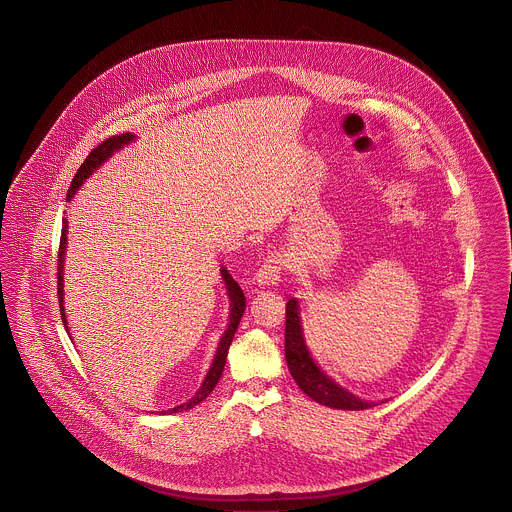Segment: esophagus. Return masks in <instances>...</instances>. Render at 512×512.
I'll return each instance as SVG.
<instances>
[{
	"label": "esophagus",
	"instance_id": "1",
	"mask_svg": "<svg viewBox=\"0 0 512 512\" xmlns=\"http://www.w3.org/2000/svg\"><path fill=\"white\" fill-rule=\"evenodd\" d=\"M280 274H282V256L278 252H274L264 260V264L256 272L254 284H258V286H276L280 282Z\"/></svg>",
	"mask_w": 512,
	"mask_h": 512
}]
</instances>
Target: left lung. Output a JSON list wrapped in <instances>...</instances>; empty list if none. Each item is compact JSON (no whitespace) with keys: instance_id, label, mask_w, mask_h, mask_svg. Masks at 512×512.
<instances>
[{"instance_id":"1","label":"left lung","mask_w":512,"mask_h":512,"mask_svg":"<svg viewBox=\"0 0 512 512\" xmlns=\"http://www.w3.org/2000/svg\"><path fill=\"white\" fill-rule=\"evenodd\" d=\"M286 363L288 369L298 383V387L312 397L316 403L332 407V409H347V411H361L369 409L375 403H367L361 397L353 395L340 383H336L324 369L316 363L312 357L306 340H304V328L300 318V304L296 298H292L286 304Z\"/></svg>"}]
</instances>
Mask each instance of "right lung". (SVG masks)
<instances>
[{"instance_id": "add662e5", "label": "right lung", "mask_w": 512, "mask_h": 512, "mask_svg": "<svg viewBox=\"0 0 512 512\" xmlns=\"http://www.w3.org/2000/svg\"><path fill=\"white\" fill-rule=\"evenodd\" d=\"M137 137L131 135V133H125V135H117V137H111L107 139L105 143H101L97 149H93L89 153V157L83 161V165L79 167V171L75 174L71 186H69V192H67V202L75 196V192L81 188V184L93 174L95 171H99V167L103 163H107L117 151H121L123 147L131 145ZM65 250H67V220L63 218V230H61V244H59V262H57V296H59V308H61V316H63V324L67 326V318H65V306H63V266H65ZM220 276H222V282L226 286V292H228V300H230V316H228V326L222 334V338L218 341V347H216V353H214V359H212V365L200 385V389L194 393L192 399H188L186 403L182 405H176L174 409H171L169 413H178V411H186V409H192L194 405H198L200 401H204L212 389L216 387L218 379L222 377V371H224V365H226V355H228V347L232 343V338L238 330V324L242 320V314H244V308H246V298H244V292L242 288L238 286V282L230 276V272L226 268H220Z\"/></svg>"}]
</instances>
